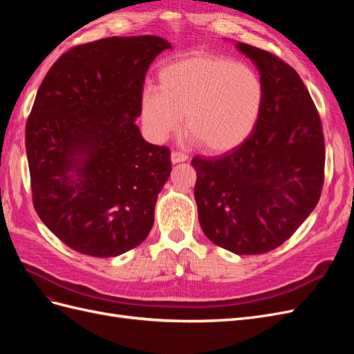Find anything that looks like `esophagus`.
<instances>
[{
    "label": "esophagus",
    "mask_w": 354,
    "mask_h": 354,
    "mask_svg": "<svg viewBox=\"0 0 354 354\" xmlns=\"http://www.w3.org/2000/svg\"><path fill=\"white\" fill-rule=\"evenodd\" d=\"M186 159H187V155H186V153H181V152H177V151L171 152V162H173V164L185 162Z\"/></svg>",
    "instance_id": "34e87169"
}]
</instances>
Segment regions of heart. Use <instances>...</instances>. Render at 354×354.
Segmentation results:
<instances>
[{
    "label": "heart",
    "instance_id": "1",
    "mask_svg": "<svg viewBox=\"0 0 354 354\" xmlns=\"http://www.w3.org/2000/svg\"><path fill=\"white\" fill-rule=\"evenodd\" d=\"M263 97L254 69L227 57L192 56L159 72V91L142 97V121L152 140L164 142L185 116L186 133L205 151L221 153L251 134Z\"/></svg>",
    "mask_w": 354,
    "mask_h": 354
}]
</instances>
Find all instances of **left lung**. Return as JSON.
Returning a JSON list of instances; mask_svg holds the SVG:
<instances>
[{"instance_id":"left-lung-1","label":"left lung","mask_w":354,"mask_h":354,"mask_svg":"<svg viewBox=\"0 0 354 354\" xmlns=\"http://www.w3.org/2000/svg\"><path fill=\"white\" fill-rule=\"evenodd\" d=\"M263 81L251 134L220 156L192 159L205 236L238 255L282 245L319 202L325 177L322 122L299 75L269 51L238 42Z\"/></svg>"}]
</instances>
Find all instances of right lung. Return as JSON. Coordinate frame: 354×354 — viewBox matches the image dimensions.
I'll return each mask as SVG.
<instances>
[{
  "mask_svg": "<svg viewBox=\"0 0 354 354\" xmlns=\"http://www.w3.org/2000/svg\"><path fill=\"white\" fill-rule=\"evenodd\" d=\"M167 48L155 35L93 41L60 56L39 85L25 134L32 201L81 254L121 255L153 226L169 149L147 143L136 118L146 72Z\"/></svg>",
  "mask_w": 354,
  "mask_h": 354,
  "instance_id": "obj_1",
  "label": "right lung"
}]
</instances>
